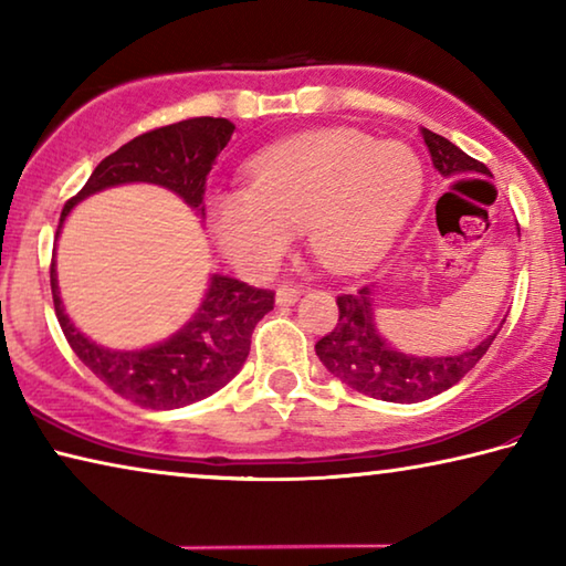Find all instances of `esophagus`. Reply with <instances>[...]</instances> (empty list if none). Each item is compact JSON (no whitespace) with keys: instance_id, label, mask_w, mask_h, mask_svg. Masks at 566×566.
Returning a JSON list of instances; mask_svg holds the SVG:
<instances>
[{"instance_id":"esophagus-1","label":"esophagus","mask_w":566,"mask_h":566,"mask_svg":"<svg viewBox=\"0 0 566 566\" xmlns=\"http://www.w3.org/2000/svg\"><path fill=\"white\" fill-rule=\"evenodd\" d=\"M300 296H302L300 286L282 284L280 290H276V304H280V306H292L296 300H300Z\"/></svg>"}]
</instances>
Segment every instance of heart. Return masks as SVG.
Returning a JSON list of instances; mask_svg holds the SVG:
<instances>
[{
  "label": "heart",
  "mask_w": 566,
  "mask_h": 566,
  "mask_svg": "<svg viewBox=\"0 0 566 566\" xmlns=\"http://www.w3.org/2000/svg\"><path fill=\"white\" fill-rule=\"evenodd\" d=\"M421 189L424 165L409 145L322 129L256 155L249 187H222L209 199V224L244 270L272 266L304 229L324 266L354 272L387 252Z\"/></svg>",
  "instance_id": "heart-1"
}]
</instances>
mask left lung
Masks as SVG:
<instances>
[{
    "mask_svg": "<svg viewBox=\"0 0 566 566\" xmlns=\"http://www.w3.org/2000/svg\"><path fill=\"white\" fill-rule=\"evenodd\" d=\"M421 137L432 155L434 169L442 177L490 175L482 161L464 155L442 134L421 129ZM337 327L314 347L319 361L352 389L375 399L397 401V405H415L454 387L469 369H474V364L484 357L500 334L496 329L474 349L449 354V357H417V354L399 352L381 337L375 322V284L337 296Z\"/></svg>",
    "mask_w": 566,
    "mask_h": 566,
    "instance_id": "1",
    "label": "left lung"
}]
</instances>
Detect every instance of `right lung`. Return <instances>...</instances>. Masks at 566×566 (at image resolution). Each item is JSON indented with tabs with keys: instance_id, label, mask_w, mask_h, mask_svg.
Here are the masks:
<instances>
[{
	"instance_id": "obj_1",
	"label": "right lung",
	"mask_w": 566,
	"mask_h": 566,
	"mask_svg": "<svg viewBox=\"0 0 566 566\" xmlns=\"http://www.w3.org/2000/svg\"><path fill=\"white\" fill-rule=\"evenodd\" d=\"M232 134L234 124L222 117H195L139 134L104 157L80 195L64 205L56 237L74 205L132 181L167 187L205 217L207 175ZM50 280L56 319L76 357L119 397L149 409L195 405L232 381L247 361L256 322L274 310V292L212 274L202 304L169 339L145 349H107L84 337L64 314L54 262Z\"/></svg>"
}]
</instances>
